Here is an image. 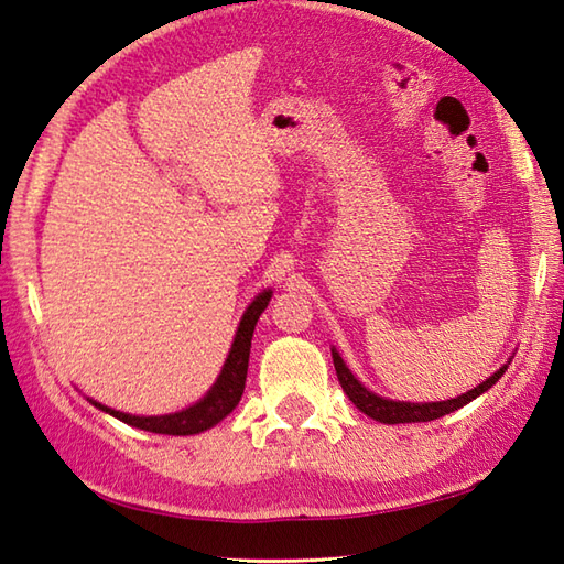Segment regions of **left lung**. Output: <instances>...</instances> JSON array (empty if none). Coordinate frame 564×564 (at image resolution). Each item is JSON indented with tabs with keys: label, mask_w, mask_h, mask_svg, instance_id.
<instances>
[{
	"label": "left lung",
	"mask_w": 564,
	"mask_h": 564,
	"mask_svg": "<svg viewBox=\"0 0 564 564\" xmlns=\"http://www.w3.org/2000/svg\"><path fill=\"white\" fill-rule=\"evenodd\" d=\"M332 356H334V368H336V376L338 382H341L344 392L348 395V400L354 402V405L368 414V417H373L382 424H400V422H430V420H437L444 417V414H449L454 410H459L464 405H469L471 400H476L486 392L491 386H496V380L506 373V368L511 360H508L506 366H501L496 370L491 378H486L481 386H476L474 390L464 392L459 398H452V400H442V402H400V400H386L376 395V392H370L366 386H360L356 380V376L350 373L346 368L344 358L338 356V350L332 348Z\"/></svg>",
	"instance_id": "left-lung-1"
}]
</instances>
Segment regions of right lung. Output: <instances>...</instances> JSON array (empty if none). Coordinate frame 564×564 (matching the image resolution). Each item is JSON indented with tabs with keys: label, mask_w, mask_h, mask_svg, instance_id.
Segmentation results:
<instances>
[{
	"label": "right lung",
	"mask_w": 564,
	"mask_h": 564,
	"mask_svg": "<svg viewBox=\"0 0 564 564\" xmlns=\"http://www.w3.org/2000/svg\"><path fill=\"white\" fill-rule=\"evenodd\" d=\"M272 290H264L254 296L252 304L246 310L240 318V326L232 338L230 354L223 364V370L218 380L214 382L204 398H200L196 405H191L182 412L172 414H156V417H137V414H127L120 410H112L108 405H100V402L90 400L95 408L112 414V417L122 420L124 424H132L137 430L154 432V434H174V437H186V434H198L206 432L218 424L223 417L236 410V405L242 398V390H246V378H248V358H250V341L254 324H258L260 314L268 310Z\"/></svg>",
	"instance_id": "obj_1"
}]
</instances>
